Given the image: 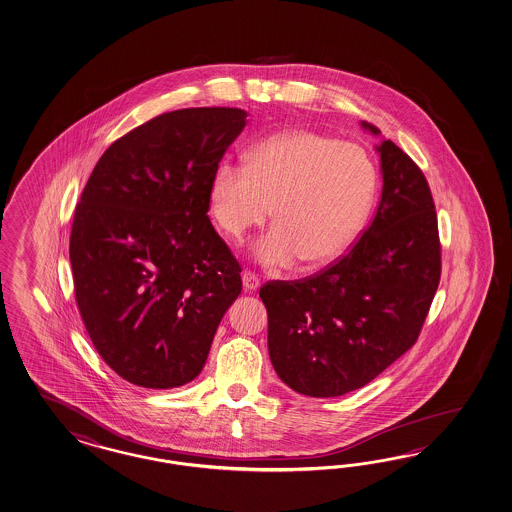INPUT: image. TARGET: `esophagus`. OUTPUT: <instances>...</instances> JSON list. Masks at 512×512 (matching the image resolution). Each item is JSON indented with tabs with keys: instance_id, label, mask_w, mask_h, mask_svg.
Masks as SVG:
<instances>
[{
	"instance_id": "obj_1",
	"label": "esophagus",
	"mask_w": 512,
	"mask_h": 512,
	"mask_svg": "<svg viewBox=\"0 0 512 512\" xmlns=\"http://www.w3.org/2000/svg\"><path fill=\"white\" fill-rule=\"evenodd\" d=\"M242 285H244L246 292H255L257 288L261 287V279L257 275L251 274V272H244L242 274Z\"/></svg>"
}]
</instances>
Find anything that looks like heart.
<instances>
[{"instance_id":"b5f03b06","label":"heart","mask_w":512,"mask_h":512,"mask_svg":"<svg viewBox=\"0 0 512 512\" xmlns=\"http://www.w3.org/2000/svg\"><path fill=\"white\" fill-rule=\"evenodd\" d=\"M375 185L374 164L359 146L285 129L253 144L246 164H218L207 201L212 220L235 240L272 211L275 225L253 257L272 268L298 261L312 268L337 259L361 233Z\"/></svg>"}]
</instances>
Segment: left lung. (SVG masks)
Returning a JSON list of instances; mask_svg holds the SVG:
<instances>
[{"instance_id":"obj_1","label":"left lung","mask_w":512,"mask_h":512,"mask_svg":"<svg viewBox=\"0 0 512 512\" xmlns=\"http://www.w3.org/2000/svg\"><path fill=\"white\" fill-rule=\"evenodd\" d=\"M375 151L383 190L361 240L322 274L259 290L270 361L303 396L335 398L368 385L412 348L437 292L440 242L429 185L392 140L381 138Z\"/></svg>"}]
</instances>
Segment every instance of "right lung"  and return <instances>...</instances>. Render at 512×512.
I'll return each mask as SVG.
<instances>
[{
  "instance_id": "right-lung-1",
  "label": "right lung",
  "mask_w": 512,
  "mask_h": 512,
  "mask_svg": "<svg viewBox=\"0 0 512 512\" xmlns=\"http://www.w3.org/2000/svg\"><path fill=\"white\" fill-rule=\"evenodd\" d=\"M248 113H164L101 155L70 235L75 301L101 359L144 388L200 375L240 266L207 216L214 168Z\"/></svg>"
}]
</instances>
